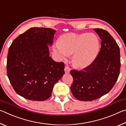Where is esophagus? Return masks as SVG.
Here are the masks:
<instances>
[{
    "mask_svg": "<svg viewBox=\"0 0 126 126\" xmlns=\"http://www.w3.org/2000/svg\"><path fill=\"white\" fill-rule=\"evenodd\" d=\"M70 71H71V69H70V68L68 67V66H65V68H64V72L66 74H68V73H70Z\"/></svg>",
    "mask_w": 126,
    "mask_h": 126,
    "instance_id": "esophagus-1",
    "label": "esophagus"
}]
</instances>
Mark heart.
Instances as JSON below:
<instances>
[{"mask_svg":"<svg viewBox=\"0 0 126 126\" xmlns=\"http://www.w3.org/2000/svg\"><path fill=\"white\" fill-rule=\"evenodd\" d=\"M99 47L98 38L94 34L70 33L63 35L60 42L55 43L54 50L62 61H65L73 54L74 65L83 69L93 62Z\"/></svg>","mask_w":126,"mask_h":126,"instance_id":"heart-1","label":"heart"}]
</instances>
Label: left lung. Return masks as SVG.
<instances>
[{"label":"left lung","mask_w":126,"mask_h":126,"mask_svg":"<svg viewBox=\"0 0 126 126\" xmlns=\"http://www.w3.org/2000/svg\"><path fill=\"white\" fill-rule=\"evenodd\" d=\"M94 30L101 39L98 55L83 71H71L73 78L71 92L81 101H93L108 93L117 82L120 72V50L116 40L106 31Z\"/></svg>","instance_id":"obj_1"}]
</instances>
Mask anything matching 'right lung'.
<instances>
[{
    "label": "right lung",
    "instance_id": "1",
    "mask_svg": "<svg viewBox=\"0 0 126 126\" xmlns=\"http://www.w3.org/2000/svg\"><path fill=\"white\" fill-rule=\"evenodd\" d=\"M56 31L32 28L16 38L8 50L7 75L16 93L32 101L51 96L54 85L64 74V64L49 56Z\"/></svg>",
    "mask_w": 126,
    "mask_h": 126
}]
</instances>
